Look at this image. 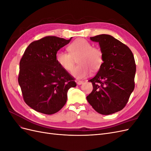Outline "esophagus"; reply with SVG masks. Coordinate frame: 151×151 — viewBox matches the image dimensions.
Wrapping results in <instances>:
<instances>
[{
    "mask_svg": "<svg viewBox=\"0 0 151 151\" xmlns=\"http://www.w3.org/2000/svg\"><path fill=\"white\" fill-rule=\"evenodd\" d=\"M76 82L77 85H81L82 84H83V83H84L83 81H80V80H76Z\"/></svg>",
    "mask_w": 151,
    "mask_h": 151,
    "instance_id": "obj_1",
    "label": "esophagus"
}]
</instances>
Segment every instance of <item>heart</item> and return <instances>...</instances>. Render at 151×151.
Instances as JSON below:
<instances>
[{"label":"heart","mask_w":151,"mask_h":151,"mask_svg":"<svg viewBox=\"0 0 151 151\" xmlns=\"http://www.w3.org/2000/svg\"><path fill=\"white\" fill-rule=\"evenodd\" d=\"M69 53L58 51L55 58L62 68L67 71H70L74 67L76 60L79 64L71 72L76 78L81 79L88 76L92 70L98 71L103 63L102 50L97 47H93V45L86 40L79 38L73 42L67 47Z\"/></svg>","instance_id":"heart-1"}]
</instances>
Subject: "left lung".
I'll return each mask as SVG.
<instances>
[{
    "label": "left lung",
    "mask_w": 151,
    "mask_h": 151,
    "mask_svg": "<svg viewBox=\"0 0 151 151\" xmlns=\"http://www.w3.org/2000/svg\"><path fill=\"white\" fill-rule=\"evenodd\" d=\"M90 39L99 43L103 63L97 74L89 81L93 89L86 98L98 113L110 115L125 106L134 89V57L127 45L111 35H99Z\"/></svg>",
    "instance_id": "obj_1"
}]
</instances>
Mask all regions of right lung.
<instances>
[{
	"label": "right lung",
	"instance_id": "add662e5",
	"mask_svg": "<svg viewBox=\"0 0 151 151\" xmlns=\"http://www.w3.org/2000/svg\"><path fill=\"white\" fill-rule=\"evenodd\" d=\"M48 36L29 45L19 63L18 83L25 103L35 111L52 115L67 102V92L76 83L57 63V52L70 42Z\"/></svg>",
	"mask_w": 151,
	"mask_h": 151
}]
</instances>
